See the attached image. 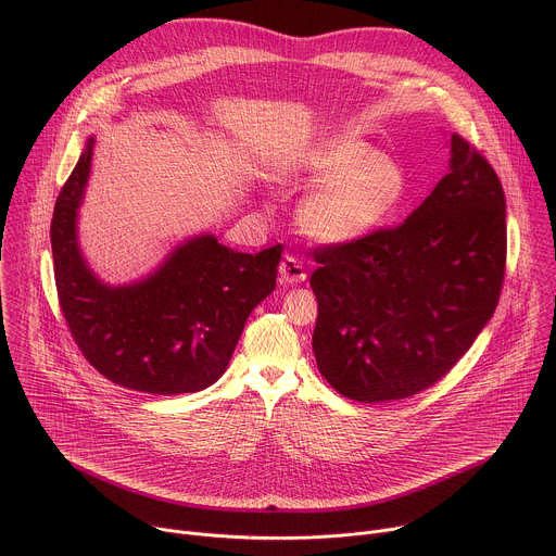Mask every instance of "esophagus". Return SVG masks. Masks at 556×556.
<instances>
[{
	"instance_id": "1",
	"label": "esophagus",
	"mask_w": 556,
	"mask_h": 556,
	"mask_svg": "<svg viewBox=\"0 0 556 556\" xmlns=\"http://www.w3.org/2000/svg\"><path fill=\"white\" fill-rule=\"evenodd\" d=\"M279 275H281V283H286V286H294V283L305 281L303 264L296 257H292V255L283 257V262L279 266Z\"/></svg>"
}]
</instances>
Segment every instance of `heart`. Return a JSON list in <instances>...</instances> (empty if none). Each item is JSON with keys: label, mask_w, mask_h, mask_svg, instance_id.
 <instances>
[{"label": "heart", "mask_w": 556, "mask_h": 556, "mask_svg": "<svg viewBox=\"0 0 556 556\" xmlns=\"http://www.w3.org/2000/svg\"><path fill=\"white\" fill-rule=\"evenodd\" d=\"M279 178L314 185L301 202L299 219L324 244L365 240L405 206L412 191L409 176L395 157L350 134L326 136L305 147Z\"/></svg>", "instance_id": "obj_1"}]
</instances>
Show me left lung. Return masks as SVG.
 Masks as SVG:
<instances>
[{"label": "left lung", "mask_w": 556, "mask_h": 556, "mask_svg": "<svg viewBox=\"0 0 556 556\" xmlns=\"http://www.w3.org/2000/svg\"><path fill=\"white\" fill-rule=\"evenodd\" d=\"M448 174L399 226L316 249L312 350L345 399L401 401L438 382L497 307L506 198L493 167L457 134Z\"/></svg>", "instance_id": "1"}]
</instances>
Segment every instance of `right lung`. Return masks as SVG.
I'll return each mask as SVG.
<instances>
[{
  "instance_id": "right-lung-1",
  "label": "right lung",
  "mask_w": 556,
  "mask_h": 556,
  "mask_svg": "<svg viewBox=\"0 0 556 556\" xmlns=\"http://www.w3.org/2000/svg\"><path fill=\"white\" fill-rule=\"evenodd\" d=\"M94 142L90 136L50 226L67 328L84 356L116 384L157 395L202 391L226 371L251 312L273 294L283 247L249 255L200 232L144 277L103 281L78 242Z\"/></svg>"
}]
</instances>
